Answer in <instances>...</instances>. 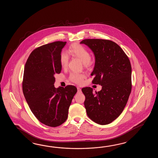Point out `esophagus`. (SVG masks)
<instances>
[{
    "label": "esophagus",
    "mask_w": 158,
    "mask_h": 158,
    "mask_svg": "<svg viewBox=\"0 0 158 158\" xmlns=\"http://www.w3.org/2000/svg\"><path fill=\"white\" fill-rule=\"evenodd\" d=\"M77 88L78 93H81V89L80 87L77 86Z\"/></svg>",
    "instance_id": "esophagus-1"
}]
</instances>
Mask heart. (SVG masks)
Masks as SVG:
<instances>
[{
    "label": "heart",
    "mask_w": 158,
    "mask_h": 158,
    "mask_svg": "<svg viewBox=\"0 0 158 158\" xmlns=\"http://www.w3.org/2000/svg\"><path fill=\"white\" fill-rule=\"evenodd\" d=\"M67 54L72 56L77 57L83 63L84 67H89L93 63L90 58V55L87 49L80 44H74L71 45L68 49ZM69 57L67 54L62 53L60 55V63L61 67L65 68L67 66ZM85 78L84 74L72 73L70 74L69 78L74 83L80 84L83 82Z\"/></svg>",
    "instance_id": "obj_1"
}]
</instances>
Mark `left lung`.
Returning <instances> with one entry per match:
<instances>
[{"mask_svg":"<svg viewBox=\"0 0 158 158\" xmlns=\"http://www.w3.org/2000/svg\"><path fill=\"white\" fill-rule=\"evenodd\" d=\"M80 44L93 51L92 82L102 86L101 91L94 93L90 87L82 89L87 116L98 124H108L120 115L131 93V62L121 47L111 40L87 39Z\"/></svg>","mask_w":158,"mask_h":158,"instance_id":"obj_1","label":"left lung"}]
</instances>
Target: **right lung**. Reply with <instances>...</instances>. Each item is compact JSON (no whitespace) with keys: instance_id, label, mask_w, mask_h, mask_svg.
Instances as JSON below:
<instances>
[{"instance_id":"right-lung-1","label":"right lung","mask_w":158,"mask_h":158,"mask_svg":"<svg viewBox=\"0 0 158 158\" xmlns=\"http://www.w3.org/2000/svg\"><path fill=\"white\" fill-rule=\"evenodd\" d=\"M66 42L57 41L31 52L24 67L23 91L30 110L44 124L56 127L67 119L77 89L73 85L55 88V74L60 73L61 52Z\"/></svg>"}]
</instances>
